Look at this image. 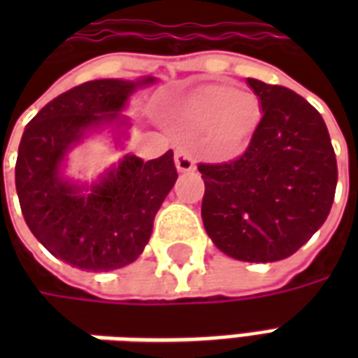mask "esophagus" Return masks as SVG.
Returning <instances> with one entry per match:
<instances>
[{
  "label": "esophagus",
  "instance_id": "obj_1",
  "mask_svg": "<svg viewBox=\"0 0 358 358\" xmlns=\"http://www.w3.org/2000/svg\"><path fill=\"white\" fill-rule=\"evenodd\" d=\"M174 163L180 172H189L195 169V159L186 148L176 149V155H174Z\"/></svg>",
  "mask_w": 358,
  "mask_h": 358
}]
</instances>
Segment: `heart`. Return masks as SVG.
<instances>
[{
    "instance_id": "obj_1",
    "label": "heart",
    "mask_w": 358,
    "mask_h": 358,
    "mask_svg": "<svg viewBox=\"0 0 358 358\" xmlns=\"http://www.w3.org/2000/svg\"><path fill=\"white\" fill-rule=\"evenodd\" d=\"M180 115L192 128H207L209 148L217 155L228 157L245 148L263 110L255 94L232 84H213L189 95Z\"/></svg>"
}]
</instances>
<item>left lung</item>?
I'll return each mask as SVG.
<instances>
[{"label":"left lung","instance_id":"1","mask_svg":"<svg viewBox=\"0 0 358 358\" xmlns=\"http://www.w3.org/2000/svg\"><path fill=\"white\" fill-rule=\"evenodd\" d=\"M263 118L248 149L228 163H199L201 217L222 253L248 263L293 255L324 224L338 164L320 113L284 86L248 78Z\"/></svg>","mask_w":358,"mask_h":358}]
</instances>
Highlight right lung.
I'll return each instance as SVG.
<instances>
[{"label":"right lung","mask_w":358,"mask_h":358,"mask_svg":"<svg viewBox=\"0 0 358 358\" xmlns=\"http://www.w3.org/2000/svg\"><path fill=\"white\" fill-rule=\"evenodd\" d=\"M143 80H92L57 95L24 128L15 164L20 210L43 248L76 268L107 272L134 263L178 172L172 151L153 161L126 155L82 194L61 176V163L86 130L124 122L118 110Z\"/></svg>","instance_id":"right-lung-1"}]
</instances>
